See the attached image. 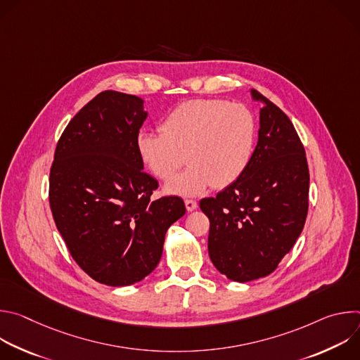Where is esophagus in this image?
Masks as SVG:
<instances>
[{
    "label": "esophagus",
    "mask_w": 360,
    "mask_h": 360,
    "mask_svg": "<svg viewBox=\"0 0 360 360\" xmlns=\"http://www.w3.org/2000/svg\"><path fill=\"white\" fill-rule=\"evenodd\" d=\"M185 207L188 211H195L198 208V203L193 199H185Z\"/></svg>",
    "instance_id": "34e87169"
}]
</instances>
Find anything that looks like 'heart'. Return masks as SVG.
I'll list each match as a JSON object with an SVG mask.
<instances>
[{
	"label": "heart",
	"mask_w": 360,
	"mask_h": 360,
	"mask_svg": "<svg viewBox=\"0 0 360 360\" xmlns=\"http://www.w3.org/2000/svg\"><path fill=\"white\" fill-rule=\"evenodd\" d=\"M160 134L138 136L139 160L162 181L186 161L188 168L167 184V192L193 196L210 186L228 188L242 178L253 157L258 122L239 102L189 99L162 120Z\"/></svg>",
	"instance_id": "b5f03b06"
}]
</instances>
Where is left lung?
<instances>
[{
  "mask_svg": "<svg viewBox=\"0 0 360 360\" xmlns=\"http://www.w3.org/2000/svg\"><path fill=\"white\" fill-rule=\"evenodd\" d=\"M261 102L259 135L239 181L200 199L210 218L208 250L215 268L236 282L272 274L299 238L309 208V168L303 143L272 101Z\"/></svg>",
  "mask_w": 360,
  "mask_h": 360,
  "instance_id": "left-lung-1",
  "label": "left lung"
}]
</instances>
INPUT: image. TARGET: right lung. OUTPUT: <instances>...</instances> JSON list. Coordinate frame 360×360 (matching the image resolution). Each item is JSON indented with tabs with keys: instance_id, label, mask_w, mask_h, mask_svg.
<instances>
[{
	"instance_id": "add662e5",
	"label": "right lung",
	"mask_w": 360,
	"mask_h": 360,
	"mask_svg": "<svg viewBox=\"0 0 360 360\" xmlns=\"http://www.w3.org/2000/svg\"><path fill=\"white\" fill-rule=\"evenodd\" d=\"M143 101L99 92L70 121L49 169V207L71 256L94 281L128 286L161 261L168 228L185 214L179 196H150L158 181L136 150Z\"/></svg>"
}]
</instances>
